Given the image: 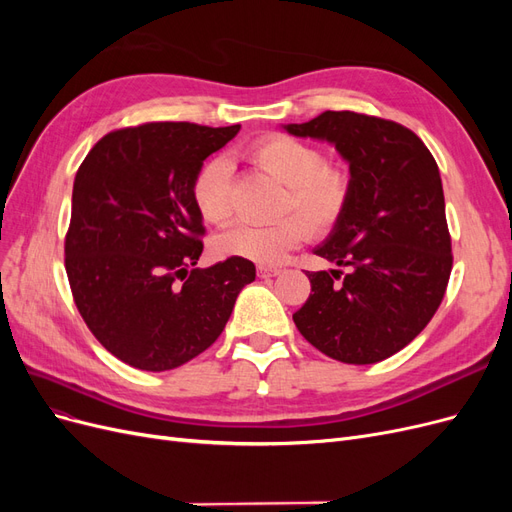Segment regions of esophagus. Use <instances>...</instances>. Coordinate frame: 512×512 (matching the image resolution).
Listing matches in <instances>:
<instances>
[{
	"label": "esophagus",
	"mask_w": 512,
	"mask_h": 512,
	"mask_svg": "<svg viewBox=\"0 0 512 512\" xmlns=\"http://www.w3.org/2000/svg\"><path fill=\"white\" fill-rule=\"evenodd\" d=\"M282 269H273V267H258V277L260 280H269V277L280 275Z\"/></svg>",
	"instance_id": "34e87169"
}]
</instances>
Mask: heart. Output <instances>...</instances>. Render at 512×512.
Returning a JSON list of instances; mask_svg holds the SVG:
<instances>
[{
  "label": "heart",
  "instance_id": "heart-1",
  "mask_svg": "<svg viewBox=\"0 0 512 512\" xmlns=\"http://www.w3.org/2000/svg\"><path fill=\"white\" fill-rule=\"evenodd\" d=\"M250 160L286 185L284 211H297L316 235H327L348 207L350 177L324 164L322 153L297 138L273 134L254 143ZM194 205L207 224H226L232 215V170L224 158L200 166L192 183ZM307 227L299 218L273 224H237L215 237L213 250L222 258H241L256 265H275L301 245Z\"/></svg>",
  "mask_w": 512,
  "mask_h": 512
}]
</instances>
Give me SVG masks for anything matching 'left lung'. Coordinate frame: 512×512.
Instances as JSON below:
<instances>
[{
  "label": "left lung",
  "instance_id": "left-lung-1",
  "mask_svg": "<svg viewBox=\"0 0 512 512\" xmlns=\"http://www.w3.org/2000/svg\"><path fill=\"white\" fill-rule=\"evenodd\" d=\"M284 130L333 145L350 170L342 220L314 247L346 273L335 282L342 271H307L312 294L292 320L335 361L389 359L427 327L451 275L438 164L412 130L352 111Z\"/></svg>",
  "mask_w": 512,
  "mask_h": 512
}]
</instances>
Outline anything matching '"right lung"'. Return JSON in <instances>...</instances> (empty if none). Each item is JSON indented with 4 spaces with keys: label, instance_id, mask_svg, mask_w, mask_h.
Listing matches in <instances>:
<instances>
[{
    "label": "right lung",
    "instance_id": "obj_1",
    "mask_svg": "<svg viewBox=\"0 0 512 512\" xmlns=\"http://www.w3.org/2000/svg\"><path fill=\"white\" fill-rule=\"evenodd\" d=\"M241 126L145 123L106 134L87 153L72 190L66 273L89 331L143 371H168L205 352L224 331L250 260L194 269L203 218L192 183Z\"/></svg>",
    "mask_w": 512,
    "mask_h": 512
}]
</instances>
